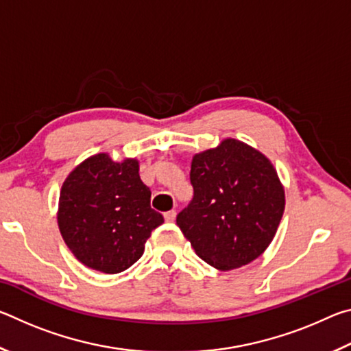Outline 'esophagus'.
Segmentation results:
<instances>
[{
  "label": "esophagus",
  "mask_w": 351,
  "mask_h": 351,
  "mask_svg": "<svg viewBox=\"0 0 351 351\" xmlns=\"http://www.w3.org/2000/svg\"><path fill=\"white\" fill-rule=\"evenodd\" d=\"M164 218H165V221H167V223H173L175 218H176V212H175V210L165 212V213H164Z\"/></svg>",
  "instance_id": "34e87169"
}]
</instances>
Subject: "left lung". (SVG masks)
Masks as SVG:
<instances>
[{
	"mask_svg": "<svg viewBox=\"0 0 351 351\" xmlns=\"http://www.w3.org/2000/svg\"><path fill=\"white\" fill-rule=\"evenodd\" d=\"M193 199L176 224L198 257L230 271L251 263L271 245L285 210V189L257 148L223 139L197 153L190 167Z\"/></svg>",
	"mask_w": 351,
	"mask_h": 351,
	"instance_id": "left-lung-1",
	"label": "left lung"
}]
</instances>
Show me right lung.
Masks as SVG:
<instances>
[{
	"label": "right lung",
	"mask_w": 351,
	"mask_h": 351,
	"mask_svg": "<svg viewBox=\"0 0 351 351\" xmlns=\"http://www.w3.org/2000/svg\"><path fill=\"white\" fill-rule=\"evenodd\" d=\"M139 161L97 153L69 171L58 198L57 223L74 257L104 274L128 269L144 254L152 230L164 223L150 206Z\"/></svg>",
	"instance_id": "add662e5"
}]
</instances>
